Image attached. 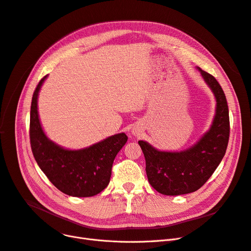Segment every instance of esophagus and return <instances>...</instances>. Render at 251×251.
Masks as SVG:
<instances>
[{
    "label": "esophagus",
    "mask_w": 251,
    "mask_h": 251,
    "mask_svg": "<svg viewBox=\"0 0 251 251\" xmlns=\"http://www.w3.org/2000/svg\"><path fill=\"white\" fill-rule=\"evenodd\" d=\"M141 133V131L138 127H133L132 129H131V134H132L133 136H139Z\"/></svg>",
    "instance_id": "esophagus-1"
}]
</instances>
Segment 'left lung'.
Here are the masks:
<instances>
[{
    "label": "left lung",
    "mask_w": 251,
    "mask_h": 251,
    "mask_svg": "<svg viewBox=\"0 0 251 251\" xmlns=\"http://www.w3.org/2000/svg\"><path fill=\"white\" fill-rule=\"evenodd\" d=\"M216 100L212 125L193 146L183 151H160L139 140L151 185L165 195L196 191L213 175L226 153L229 133V110L226 96L216 78L196 67Z\"/></svg>",
    "instance_id": "left-lung-1"
}]
</instances>
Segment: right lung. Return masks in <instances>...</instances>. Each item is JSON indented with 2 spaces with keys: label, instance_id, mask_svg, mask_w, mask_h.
I'll return each mask as SVG.
<instances>
[{
  "label": "right lung",
  "instance_id": "obj_1",
  "mask_svg": "<svg viewBox=\"0 0 251 251\" xmlns=\"http://www.w3.org/2000/svg\"><path fill=\"white\" fill-rule=\"evenodd\" d=\"M49 75L37 84L30 108V144L34 159L49 180L63 193L90 197L109 185L112 166L127 142L124 132L104 138L80 150L65 149L50 140L38 116L37 100Z\"/></svg>",
  "mask_w": 251,
  "mask_h": 251
}]
</instances>
